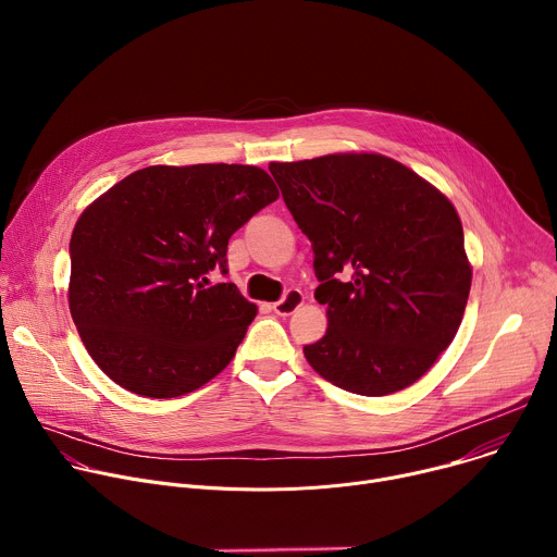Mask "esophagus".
I'll use <instances>...</instances> for the list:
<instances>
[{
  "label": "esophagus",
  "instance_id": "34e87169",
  "mask_svg": "<svg viewBox=\"0 0 557 557\" xmlns=\"http://www.w3.org/2000/svg\"><path fill=\"white\" fill-rule=\"evenodd\" d=\"M301 301H304L301 290H299V288H288V290L284 293V297H282L280 301H275L271 308H273L275 314L288 317V314H293V312L301 306Z\"/></svg>",
  "mask_w": 557,
  "mask_h": 557
}]
</instances>
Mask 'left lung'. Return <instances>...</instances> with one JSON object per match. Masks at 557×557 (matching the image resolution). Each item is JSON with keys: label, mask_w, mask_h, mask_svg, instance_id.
<instances>
[{"label": "left lung", "mask_w": 557, "mask_h": 557, "mask_svg": "<svg viewBox=\"0 0 557 557\" xmlns=\"http://www.w3.org/2000/svg\"><path fill=\"white\" fill-rule=\"evenodd\" d=\"M312 245L326 335L304 346L333 385L383 396L419 381L451 344L471 286L451 202L381 153L271 163Z\"/></svg>", "instance_id": "obj_1"}]
</instances>
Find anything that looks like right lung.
<instances>
[{"mask_svg": "<svg viewBox=\"0 0 557 557\" xmlns=\"http://www.w3.org/2000/svg\"><path fill=\"white\" fill-rule=\"evenodd\" d=\"M280 198L253 165H153L108 189L70 240V312L121 387L174 399L233 359L258 312L226 269L228 237Z\"/></svg>", "mask_w": 557, "mask_h": 557, "instance_id": "obj_1", "label": "right lung"}]
</instances>
